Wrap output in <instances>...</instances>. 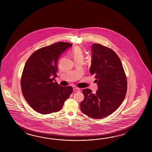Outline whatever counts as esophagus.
<instances>
[{
  "instance_id": "obj_1",
  "label": "esophagus",
  "mask_w": 152,
  "mask_h": 152,
  "mask_svg": "<svg viewBox=\"0 0 152 152\" xmlns=\"http://www.w3.org/2000/svg\"><path fill=\"white\" fill-rule=\"evenodd\" d=\"M73 91L75 92H79L80 91V89L79 88H77V87H74L73 88Z\"/></svg>"
}]
</instances>
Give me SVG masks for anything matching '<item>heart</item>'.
Wrapping results in <instances>:
<instances>
[{
    "instance_id": "heart-1",
    "label": "heart",
    "mask_w": 152,
    "mask_h": 152,
    "mask_svg": "<svg viewBox=\"0 0 152 152\" xmlns=\"http://www.w3.org/2000/svg\"><path fill=\"white\" fill-rule=\"evenodd\" d=\"M72 55L75 61H83L84 59V55L82 50L79 47H75L72 53Z\"/></svg>"
}]
</instances>
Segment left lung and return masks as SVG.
<instances>
[{"label":"left lung","mask_w":152,"mask_h":152,"mask_svg":"<svg viewBox=\"0 0 152 152\" xmlns=\"http://www.w3.org/2000/svg\"><path fill=\"white\" fill-rule=\"evenodd\" d=\"M92 60L90 68L95 75L98 90H83L84 99L80 103L81 112L95 119L110 115L122 103L127 90L126 75L122 62L112 49L94 43L91 47Z\"/></svg>","instance_id":"obj_1"}]
</instances>
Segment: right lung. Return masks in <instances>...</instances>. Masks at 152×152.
<instances>
[{
    "mask_svg": "<svg viewBox=\"0 0 152 152\" xmlns=\"http://www.w3.org/2000/svg\"><path fill=\"white\" fill-rule=\"evenodd\" d=\"M72 44L57 42L34 52L23 69L21 88L23 96L34 110L43 115L59 111L73 91L55 81L58 59Z\"/></svg>",
    "mask_w": 152,
    "mask_h": 152,
    "instance_id": "1",
    "label": "right lung"
}]
</instances>
